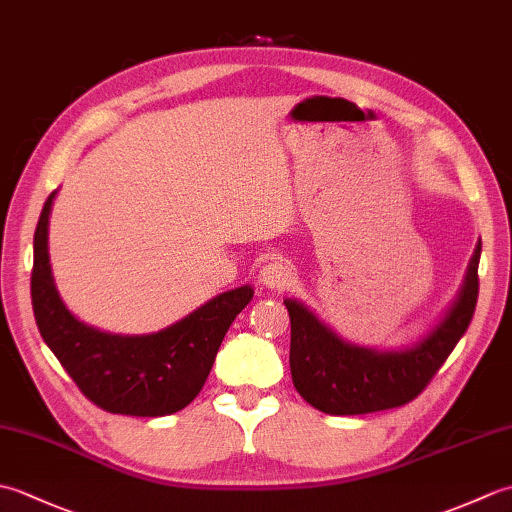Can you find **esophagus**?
<instances>
[{
	"mask_svg": "<svg viewBox=\"0 0 512 512\" xmlns=\"http://www.w3.org/2000/svg\"><path fill=\"white\" fill-rule=\"evenodd\" d=\"M262 284L270 290H286L292 281H295V273L292 268L284 262V259H275V262H268L262 268Z\"/></svg>",
	"mask_w": 512,
	"mask_h": 512,
	"instance_id": "1",
	"label": "esophagus"
}]
</instances>
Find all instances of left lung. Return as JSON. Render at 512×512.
Masks as SVG:
<instances>
[{
  "label": "left lung",
  "mask_w": 512,
  "mask_h": 512,
  "mask_svg": "<svg viewBox=\"0 0 512 512\" xmlns=\"http://www.w3.org/2000/svg\"><path fill=\"white\" fill-rule=\"evenodd\" d=\"M482 242L458 295L418 341L391 350L345 341L306 303L284 299L290 314V372L295 389L314 409L330 416H358L407 405L429 385L473 319Z\"/></svg>",
  "instance_id": "8db88e82"
}]
</instances>
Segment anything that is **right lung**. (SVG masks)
<instances>
[{"label": "right lung", "mask_w": 512, "mask_h": 512, "mask_svg": "<svg viewBox=\"0 0 512 512\" xmlns=\"http://www.w3.org/2000/svg\"><path fill=\"white\" fill-rule=\"evenodd\" d=\"M57 191L43 204L35 231L30 295L41 339L94 405L123 416L158 418L184 409L200 394L224 334L255 290L220 292L187 317L151 334H112L83 323L54 286L48 226Z\"/></svg>", "instance_id": "1"}]
</instances>
